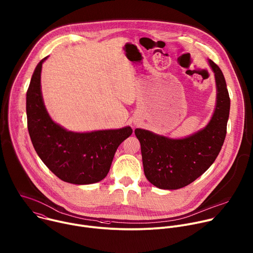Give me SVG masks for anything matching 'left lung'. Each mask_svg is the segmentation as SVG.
Instances as JSON below:
<instances>
[{"label":"left lung","mask_w":253,"mask_h":253,"mask_svg":"<svg viewBox=\"0 0 253 253\" xmlns=\"http://www.w3.org/2000/svg\"><path fill=\"white\" fill-rule=\"evenodd\" d=\"M209 62L215 76L217 98L212 118L205 129L179 140L135 130L145 176L160 189L177 190L193 183L211 166L223 145L230 99L220 68L211 59Z\"/></svg>","instance_id":"1"}]
</instances>
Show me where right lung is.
I'll return each instance as SVG.
<instances>
[{"label":"right lung","mask_w":253,"mask_h":253,"mask_svg":"<svg viewBox=\"0 0 253 253\" xmlns=\"http://www.w3.org/2000/svg\"><path fill=\"white\" fill-rule=\"evenodd\" d=\"M45 58L37 65L27 91L28 129L34 148L63 182L75 185L100 182L110 170L118 146L132 134V129L73 133L54 123L44 108L41 91V71Z\"/></svg>","instance_id":"1"}]
</instances>
